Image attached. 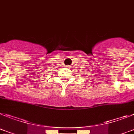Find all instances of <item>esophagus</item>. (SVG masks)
<instances>
[{
  "label": "esophagus",
  "mask_w": 134,
  "mask_h": 134,
  "mask_svg": "<svg viewBox=\"0 0 134 134\" xmlns=\"http://www.w3.org/2000/svg\"><path fill=\"white\" fill-rule=\"evenodd\" d=\"M67 67H69V65H67Z\"/></svg>",
  "instance_id": "esophagus-1"
}]
</instances>
